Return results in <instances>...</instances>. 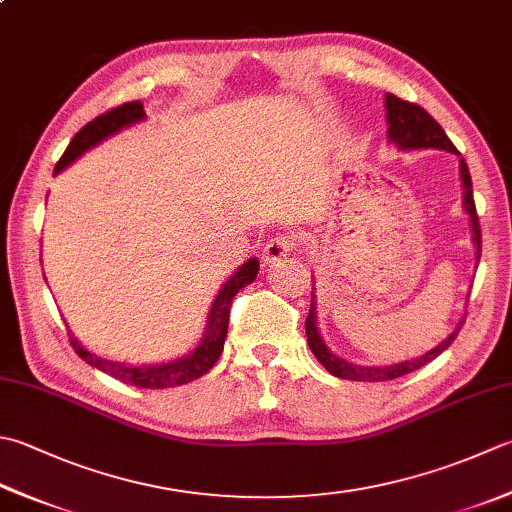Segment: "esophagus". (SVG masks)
Listing matches in <instances>:
<instances>
[{"instance_id":"esophagus-1","label":"esophagus","mask_w":512,"mask_h":512,"mask_svg":"<svg viewBox=\"0 0 512 512\" xmlns=\"http://www.w3.org/2000/svg\"><path fill=\"white\" fill-rule=\"evenodd\" d=\"M293 248H295V244H293V237L277 235V237H273V239H268L266 246H264V250H262V259H264V264H273V262H277V259L286 257Z\"/></svg>"}]
</instances>
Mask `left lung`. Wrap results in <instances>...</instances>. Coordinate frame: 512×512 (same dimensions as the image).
Listing matches in <instances>:
<instances>
[{"instance_id":"1","label":"left lung","mask_w":512,"mask_h":512,"mask_svg":"<svg viewBox=\"0 0 512 512\" xmlns=\"http://www.w3.org/2000/svg\"><path fill=\"white\" fill-rule=\"evenodd\" d=\"M386 122H388V139L397 148L402 150L439 148V150H448V153L459 155V150L453 146V142H450L448 135L444 133V128L439 126L422 106H417L413 102H404V99H399L397 95L386 93ZM459 177H462L464 210L470 217V226H473V244L477 248V262H479V255H482V228H479V217H477V208L473 199V179H470L464 157H459ZM462 324H459L442 344L435 346L433 350H428L426 355H419L415 359H408V362H399L390 366H359L353 362H346V359L337 357L335 353H330V348L324 344V339L317 330L315 295H313V299H310V313L306 317V337H308L310 350H313V355L317 357V362L322 364L330 375H335L339 379H350V382H388V379H397L413 373V370L433 362L437 355H442L444 350L455 342L457 333L462 330Z\"/></svg>"}]
</instances>
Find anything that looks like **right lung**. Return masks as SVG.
<instances>
[{
	"label": "right lung",
	"mask_w": 512,
	"mask_h": 512,
	"mask_svg": "<svg viewBox=\"0 0 512 512\" xmlns=\"http://www.w3.org/2000/svg\"><path fill=\"white\" fill-rule=\"evenodd\" d=\"M144 117H146V113H144L142 102H126L122 106L106 110L104 115L95 117L93 122H88L73 139H70V144L64 150L62 159H59L55 166V175L62 173L66 166L73 164L75 159L79 155H84L88 148L97 146L102 139L119 133L122 128L142 122ZM257 270H259L257 259L255 257L248 259V262L239 266L237 273L230 277L222 288H219L215 302H213V306H210L202 342H199V346L193 350V353L186 357H179V359H175V362L153 364V366L119 364V362H113V359H104V357H97L95 353H90V350H86L82 344H79L73 335H70V346L75 348V353L82 357L86 364L95 366L97 370H102V373L115 377V379H119V382L130 384V386L173 388V386H182V384L193 382V379L208 373V370L215 366L219 355H222L226 333H228L230 306H233V299L239 290L255 282Z\"/></svg>",
	"instance_id": "obj_1"
}]
</instances>
